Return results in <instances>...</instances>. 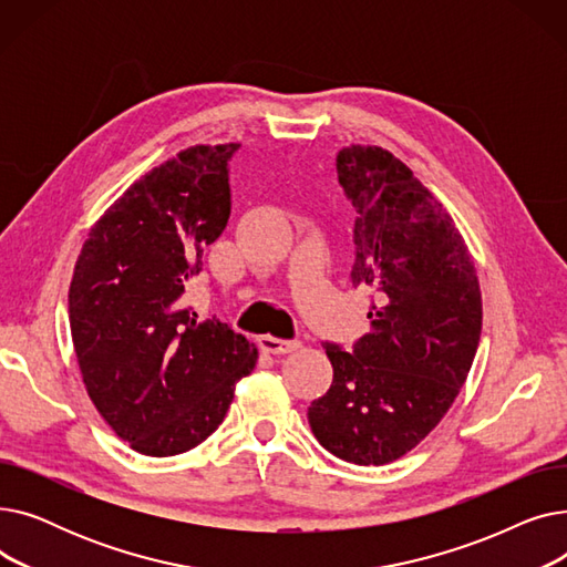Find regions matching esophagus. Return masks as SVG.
I'll return each mask as SVG.
<instances>
[{"mask_svg":"<svg viewBox=\"0 0 567 567\" xmlns=\"http://www.w3.org/2000/svg\"><path fill=\"white\" fill-rule=\"evenodd\" d=\"M259 347L266 351V353H291L301 347V342L296 340H280V338H274V336H261L259 338Z\"/></svg>","mask_w":567,"mask_h":567,"instance_id":"34e87169","label":"esophagus"}]
</instances>
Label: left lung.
I'll return each mask as SVG.
<instances>
[{
  "mask_svg": "<svg viewBox=\"0 0 567 567\" xmlns=\"http://www.w3.org/2000/svg\"><path fill=\"white\" fill-rule=\"evenodd\" d=\"M336 163L359 214L351 282L374 303L351 353L323 344L333 383L308 423L336 457L379 466L415 449L453 406L481 342L483 296L455 220L400 158L349 144Z\"/></svg>",
  "mask_w": 567,
  "mask_h": 567,
  "instance_id": "obj_1",
  "label": "left lung"
}]
</instances>
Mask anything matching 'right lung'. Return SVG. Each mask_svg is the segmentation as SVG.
<instances>
[{
    "label": "right lung",
    "mask_w": 567,
    "mask_h": 567,
    "mask_svg": "<svg viewBox=\"0 0 567 567\" xmlns=\"http://www.w3.org/2000/svg\"><path fill=\"white\" fill-rule=\"evenodd\" d=\"M241 144H197L140 176L96 220L69 289V321L89 400L148 457L214 434L257 347L197 321L184 293L229 218L227 161Z\"/></svg>",
    "instance_id": "obj_1"
}]
</instances>
